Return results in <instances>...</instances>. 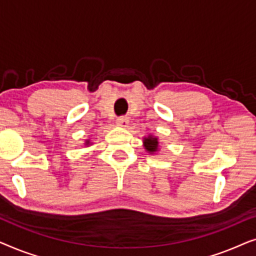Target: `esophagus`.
Masks as SVG:
<instances>
[{"instance_id":"1","label":"esophagus","mask_w":256,"mask_h":256,"mask_svg":"<svg viewBox=\"0 0 256 256\" xmlns=\"http://www.w3.org/2000/svg\"><path fill=\"white\" fill-rule=\"evenodd\" d=\"M128 124H129V118L126 116H120L116 121V124L118 127H122V128H127Z\"/></svg>"}]
</instances>
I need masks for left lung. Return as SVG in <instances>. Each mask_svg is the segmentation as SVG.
<instances>
[{"label": "left lung", "mask_w": 256, "mask_h": 256, "mask_svg": "<svg viewBox=\"0 0 256 256\" xmlns=\"http://www.w3.org/2000/svg\"><path fill=\"white\" fill-rule=\"evenodd\" d=\"M143 144H144V148L148 152L154 154L158 150V138H155V136L150 135L148 138H144L143 140Z\"/></svg>", "instance_id": "8db88e82"}]
</instances>
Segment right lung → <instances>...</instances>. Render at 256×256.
<instances>
[{
    "mask_svg": "<svg viewBox=\"0 0 256 256\" xmlns=\"http://www.w3.org/2000/svg\"><path fill=\"white\" fill-rule=\"evenodd\" d=\"M90 144V141H86V146H88Z\"/></svg>",
    "mask_w": 256,
    "mask_h": 256,
    "instance_id": "right-lung-1",
    "label": "right lung"
}]
</instances>
